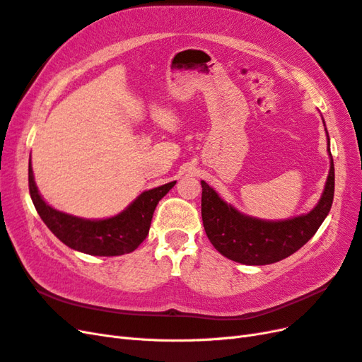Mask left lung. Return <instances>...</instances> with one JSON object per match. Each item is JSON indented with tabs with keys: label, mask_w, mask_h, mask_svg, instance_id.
Returning <instances> with one entry per match:
<instances>
[{
	"label": "left lung",
	"mask_w": 362,
	"mask_h": 362,
	"mask_svg": "<svg viewBox=\"0 0 362 362\" xmlns=\"http://www.w3.org/2000/svg\"><path fill=\"white\" fill-rule=\"evenodd\" d=\"M327 134V131H326ZM327 146L329 135H327ZM330 169L323 194L306 214L285 221H263L240 213L210 185L201 181V214L207 238L222 256L243 265H269L300 250L314 236L334 202L335 169L330 148Z\"/></svg>",
	"instance_id": "obj_1"
}]
</instances>
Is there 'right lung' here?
I'll use <instances>...</instances> for the list:
<instances>
[{"mask_svg":"<svg viewBox=\"0 0 362 362\" xmlns=\"http://www.w3.org/2000/svg\"><path fill=\"white\" fill-rule=\"evenodd\" d=\"M177 181L143 192L117 216L83 219L48 205L36 187L32 163H28V190L35 209L54 236L71 250L90 256H122L139 248L151 228L155 207Z\"/></svg>","mask_w":362,"mask_h":362,"instance_id":"obj_1","label":"right lung"}]
</instances>
